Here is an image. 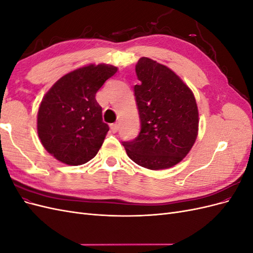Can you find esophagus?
Instances as JSON below:
<instances>
[{
    "mask_svg": "<svg viewBox=\"0 0 253 253\" xmlns=\"http://www.w3.org/2000/svg\"><path fill=\"white\" fill-rule=\"evenodd\" d=\"M110 127H111V131H112L113 133L118 132V129H119V126H118L117 124H112V125L110 126Z\"/></svg>",
    "mask_w": 253,
    "mask_h": 253,
    "instance_id": "obj_1",
    "label": "esophagus"
}]
</instances>
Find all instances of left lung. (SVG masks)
I'll return each instance as SVG.
<instances>
[{"mask_svg": "<svg viewBox=\"0 0 253 253\" xmlns=\"http://www.w3.org/2000/svg\"><path fill=\"white\" fill-rule=\"evenodd\" d=\"M140 84L134 86L141 128L122 144L134 163L164 170L180 163L198 134V109L193 91L169 67L142 57L135 66Z\"/></svg>", "mask_w": 253, "mask_h": 253, "instance_id": "obj_1", "label": "left lung"}]
</instances>
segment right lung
Instances as JSON below:
<instances>
[{
	"label": "right lung",
	"instance_id": "obj_1",
	"mask_svg": "<svg viewBox=\"0 0 253 253\" xmlns=\"http://www.w3.org/2000/svg\"><path fill=\"white\" fill-rule=\"evenodd\" d=\"M118 68L88 64L61 77L43 97L37 128L41 143L59 162L79 166L94 158L109 132L96 93Z\"/></svg>",
	"mask_w": 253,
	"mask_h": 253
}]
</instances>
